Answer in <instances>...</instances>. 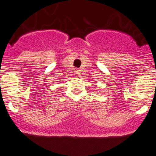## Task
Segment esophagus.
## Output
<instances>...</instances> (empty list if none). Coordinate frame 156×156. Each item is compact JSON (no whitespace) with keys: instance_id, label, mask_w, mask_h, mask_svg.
<instances>
[{"instance_id":"obj_1","label":"esophagus","mask_w":156,"mask_h":156,"mask_svg":"<svg viewBox=\"0 0 156 156\" xmlns=\"http://www.w3.org/2000/svg\"><path fill=\"white\" fill-rule=\"evenodd\" d=\"M76 72V74L78 76H80V75H81V72H80V70H79V69H77Z\"/></svg>"}]
</instances>
